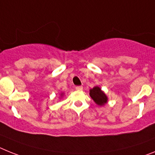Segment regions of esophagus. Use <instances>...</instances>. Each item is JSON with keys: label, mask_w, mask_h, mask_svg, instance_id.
I'll use <instances>...</instances> for the list:
<instances>
[{"label": "esophagus", "mask_w": 155, "mask_h": 155, "mask_svg": "<svg viewBox=\"0 0 155 155\" xmlns=\"http://www.w3.org/2000/svg\"><path fill=\"white\" fill-rule=\"evenodd\" d=\"M75 90L76 91H82L83 90V87L82 86H77V87H75Z\"/></svg>", "instance_id": "1"}]
</instances>
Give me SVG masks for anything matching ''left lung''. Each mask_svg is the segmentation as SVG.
I'll return each instance as SVG.
<instances>
[{
	"label": "left lung",
	"instance_id": "8db88e82",
	"mask_svg": "<svg viewBox=\"0 0 155 155\" xmlns=\"http://www.w3.org/2000/svg\"><path fill=\"white\" fill-rule=\"evenodd\" d=\"M90 96L98 106H104L108 101V97L106 94L98 87H94L90 90Z\"/></svg>",
	"mask_w": 155,
	"mask_h": 155
}]
</instances>
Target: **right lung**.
Returning a JSON list of instances; mask_svg holds the SVG:
<instances>
[{"label":"right lung","instance_id":"add662e5","mask_svg":"<svg viewBox=\"0 0 155 155\" xmlns=\"http://www.w3.org/2000/svg\"><path fill=\"white\" fill-rule=\"evenodd\" d=\"M62 94H61V95H62Z\"/></svg>","mask_w":155,"mask_h":155}]
</instances>
